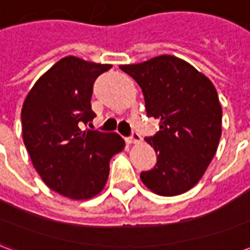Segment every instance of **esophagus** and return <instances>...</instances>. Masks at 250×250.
I'll return each instance as SVG.
<instances>
[{"mask_svg":"<svg viewBox=\"0 0 250 250\" xmlns=\"http://www.w3.org/2000/svg\"><path fill=\"white\" fill-rule=\"evenodd\" d=\"M128 142H130L131 145H138V143H141L142 142V136L139 135V134L134 132V134H132V136H131L130 139H128Z\"/></svg>","mask_w":250,"mask_h":250,"instance_id":"1","label":"esophagus"}]
</instances>
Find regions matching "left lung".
I'll use <instances>...</instances> for the list:
<instances>
[{"label": "left lung", "instance_id": "1", "mask_svg": "<svg viewBox=\"0 0 250 250\" xmlns=\"http://www.w3.org/2000/svg\"><path fill=\"white\" fill-rule=\"evenodd\" d=\"M145 96L147 115L161 130L145 141L157 152V165L141 174L152 193H186L204 177L222 134V107L213 83L182 59L170 55L120 65Z\"/></svg>", "mask_w": 250, "mask_h": 250}]
</instances>
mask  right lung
Instances as JSON below:
<instances>
[{"label": "right lung", "mask_w": 250, "mask_h": 250, "mask_svg": "<svg viewBox=\"0 0 250 250\" xmlns=\"http://www.w3.org/2000/svg\"><path fill=\"white\" fill-rule=\"evenodd\" d=\"M111 66L64 57L40 76L22 104V139L32 165L48 188L66 198L96 197L107 184L111 158L125 146L116 132L79 127L95 118L93 83Z\"/></svg>", "instance_id": "add662e5"}]
</instances>
